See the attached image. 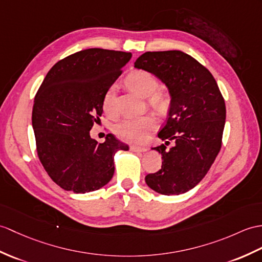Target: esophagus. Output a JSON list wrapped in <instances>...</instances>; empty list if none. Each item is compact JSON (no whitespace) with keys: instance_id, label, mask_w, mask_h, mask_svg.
Masks as SVG:
<instances>
[{"instance_id":"1","label":"esophagus","mask_w":262,"mask_h":262,"mask_svg":"<svg viewBox=\"0 0 262 262\" xmlns=\"http://www.w3.org/2000/svg\"><path fill=\"white\" fill-rule=\"evenodd\" d=\"M130 149L133 151H136V153H143V151L147 150V148H146V147H142V146H136V145H132Z\"/></svg>"}]
</instances>
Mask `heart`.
Here are the masks:
<instances>
[{
  "instance_id": "b5f03b06",
  "label": "heart",
  "mask_w": 262,
  "mask_h": 262,
  "mask_svg": "<svg viewBox=\"0 0 262 262\" xmlns=\"http://www.w3.org/2000/svg\"><path fill=\"white\" fill-rule=\"evenodd\" d=\"M126 83L133 91L142 97H149L150 105L157 109H164L168 103V95L160 87V80L156 76L145 70H137L127 76ZM115 88H108L102 98V109L109 116L115 113ZM157 127V120L153 116L139 118H126L120 120L114 127L118 137L130 143H144L149 134Z\"/></svg>"
}]
</instances>
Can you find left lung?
<instances>
[{
    "instance_id": "8db88e82",
    "label": "left lung",
    "mask_w": 262,
    "mask_h": 262,
    "mask_svg": "<svg viewBox=\"0 0 262 262\" xmlns=\"http://www.w3.org/2000/svg\"><path fill=\"white\" fill-rule=\"evenodd\" d=\"M135 68L159 77L172 97L159 137L175 145L153 148L162 154V167L145 181L157 193L179 195L202 181L220 151L226 102L211 72L187 53L148 51L136 60Z\"/></svg>"
}]
</instances>
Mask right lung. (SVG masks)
<instances>
[{"instance_id":"1","label":"right lung","mask_w":262,"mask_h":262,"mask_svg":"<svg viewBox=\"0 0 262 262\" xmlns=\"http://www.w3.org/2000/svg\"><path fill=\"white\" fill-rule=\"evenodd\" d=\"M130 52L93 48L60 60L49 70L32 109L36 151L51 180L66 191L88 193L112 180L117 150L128 145L108 134L98 143L90 129L102 114V98Z\"/></svg>"}]
</instances>
